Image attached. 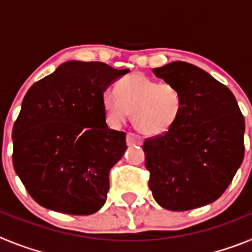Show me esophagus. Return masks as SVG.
Listing matches in <instances>:
<instances>
[{
	"mask_svg": "<svg viewBox=\"0 0 252 252\" xmlns=\"http://www.w3.org/2000/svg\"><path fill=\"white\" fill-rule=\"evenodd\" d=\"M126 142H127L128 146L132 145H141L142 144V137L136 135V133L133 132H128L127 137H126Z\"/></svg>",
	"mask_w": 252,
	"mask_h": 252,
	"instance_id": "esophagus-1",
	"label": "esophagus"
}]
</instances>
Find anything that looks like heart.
Returning <instances> with one entry per match:
<instances>
[{"label":"heart","mask_w":252,"mask_h":252,"mask_svg":"<svg viewBox=\"0 0 252 252\" xmlns=\"http://www.w3.org/2000/svg\"><path fill=\"white\" fill-rule=\"evenodd\" d=\"M113 91L102 95L107 120L115 126L126 121L131 113L133 126L146 136L168 132L182 112V95L170 83H159L140 73L126 75Z\"/></svg>","instance_id":"1"}]
</instances>
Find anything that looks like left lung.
<instances>
[{"label": "left lung", "instance_id": "obj_1", "mask_svg": "<svg viewBox=\"0 0 252 252\" xmlns=\"http://www.w3.org/2000/svg\"><path fill=\"white\" fill-rule=\"evenodd\" d=\"M153 73L173 84L183 102L174 126L142 145L154 199L179 212L212 203L244 160L245 120L235 95L186 62L154 68Z\"/></svg>", "mask_w": 252, "mask_h": 252}]
</instances>
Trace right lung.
I'll return each instance as SVG.
<instances>
[{"mask_svg": "<svg viewBox=\"0 0 252 252\" xmlns=\"http://www.w3.org/2000/svg\"><path fill=\"white\" fill-rule=\"evenodd\" d=\"M128 72L70 60L30 87L12 128V162L40 206L88 216L106 203L110 170L127 146L124 131L107 126L102 95Z\"/></svg>", "mask_w": 252, "mask_h": 252, "instance_id": "obj_1", "label": "right lung"}]
</instances>
